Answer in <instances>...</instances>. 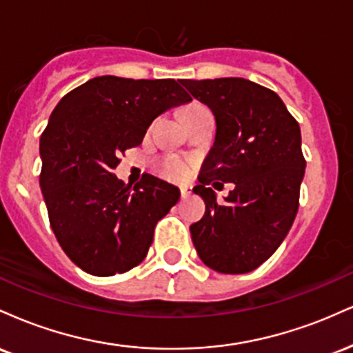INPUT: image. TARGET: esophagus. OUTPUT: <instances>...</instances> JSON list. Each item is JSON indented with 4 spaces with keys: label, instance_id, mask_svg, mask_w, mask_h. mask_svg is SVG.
<instances>
[{
    "label": "esophagus",
    "instance_id": "34e87169",
    "mask_svg": "<svg viewBox=\"0 0 353 353\" xmlns=\"http://www.w3.org/2000/svg\"><path fill=\"white\" fill-rule=\"evenodd\" d=\"M190 194H192V188H189V185H182V188H181V196H182V199H185V197H189Z\"/></svg>",
    "mask_w": 353,
    "mask_h": 353
}]
</instances>
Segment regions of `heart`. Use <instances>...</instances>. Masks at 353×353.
<instances>
[{
	"label": "heart",
	"mask_w": 353,
	"mask_h": 353,
	"mask_svg": "<svg viewBox=\"0 0 353 353\" xmlns=\"http://www.w3.org/2000/svg\"><path fill=\"white\" fill-rule=\"evenodd\" d=\"M161 171H163L164 176L171 177V179H182L188 174V164L179 159V157L169 156L161 163Z\"/></svg>",
	"instance_id": "obj_1"
}]
</instances>
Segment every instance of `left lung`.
Instances as JSON below:
<instances>
[{"label":"left lung","mask_w":353,"mask_h":353,"mask_svg":"<svg viewBox=\"0 0 353 353\" xmlns=\"http://www.w3.org/2000/svg\"><path fill=\"white\" fill-rule=\"evenodd\" d=\"M181 84L216 117V139L194 188L205 202L204 217L190 225L194 247L216 272H250L277 250L297 216L305 172L301 128L274 91L249 79ZM222 181L236 189L219 205L213 190Z\"/></svg>","instance_id":"1"}]
</instances>
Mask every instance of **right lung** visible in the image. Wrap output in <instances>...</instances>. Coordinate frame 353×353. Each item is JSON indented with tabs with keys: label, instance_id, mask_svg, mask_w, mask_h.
<instances>
[{
	"label": "right lung",
	"instance_id": "right-lung-1",
	"mask_svg": "<svg viewBox=\"0 0 353 353\" xmlns=\"http://www.w3.org/2000/svg\"><path fill=\"white\" fill-rule=\"evenodd\" d=\"M189 101L174 79L98 76L51 112L39 141V185L52 232L84 272L123 274L148 255L154 228L179 201V189L151 174L132 188L112 169L157 116Z\"/></svg>",
	"mask_w": 353,
	"mask_h": 353
}]
</instances>
